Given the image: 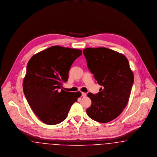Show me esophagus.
<instances>
[{"label":"esophagus","mask_w":157,"mask_h":157,"mask_svg":"<svg viewBox=\"0 0 157 157\" xmlns=\"http://www.w3.org/2000/svg\"><path fill=\"white\" fill-rule=\"evenodd\" d=\"M86 95H87V94L86 93H83V92L82 93V97H85V96H86Z\"/></svg>","instance_id":"34e87169"}]
</instances>
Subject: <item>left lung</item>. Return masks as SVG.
Returning <instances> with one entry per match:
<instances>
[{
  "label": "left lung",
  "instance_id": "obj_1",
  "mask_svg": "<svg viewBox=\"0 0 157 157\" xmlns=\"http://www.w3.org/2000/svg\"><path fill=\"white\" fill-rule=\"evenodd\" d=\"M88 68L101 86L99 93L87 96L91 105L86 112L91 119L107 123L115 119L126 107L134 76L126 57L105 47L83 50Z\"/></svg>",
  "mask_w": 157,
  "mask_h": 157
}]
</instances>
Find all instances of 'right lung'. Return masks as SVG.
<instances>
[{"instance_id":"right-lung-1","label":"right lung","mask_w":157,"mask_h":157,"mask_svg":"<svg viewBox=\"0 0 157 157\" xmlns=\"http://www.w3.org/2000/svg\"><path fill=\"white\" fill-rule=\"evenodd\" d=\"M82 50L52 46L33 56L28 63L23 82L25 98L35 114L47 124L64 121L80 91L62 89L68 72Z\"/></svg>"}]
</instances>
